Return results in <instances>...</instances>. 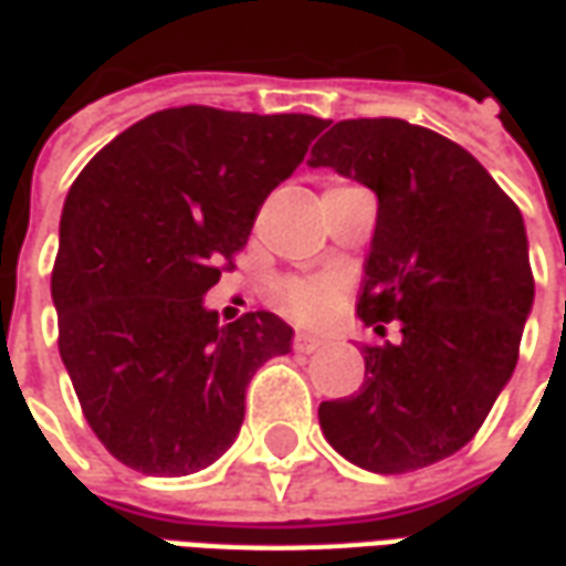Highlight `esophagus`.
Masks as SVG:
<instances>
[{"label": "esophagus", "mask_w": 566, "mask_h": 566, "mask_svg": "<svg viewBox=\"0 0 566 566\" xmlns=\"http://www.w3.org/2000/svg\"><path fill=\"white\" fill-rule=\"evenodd\" d=\"M323 344H326V340L319 338V335H311V332H298V335L292 338V347H295L298 354H314Z\"/></svg>", "instance_id": "1"}]
</instances>
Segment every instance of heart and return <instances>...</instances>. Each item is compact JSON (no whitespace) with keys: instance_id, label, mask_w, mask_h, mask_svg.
Listing matches in <instances>:
<instances>
[{"instance_id":"b5f03b06","label":"heart","mask_w":566,"mask_h":566,"mask_svg":"<svg viewBox=\"0 0 566 566\" xmlns=\"http://www.w3.org/2000/svg\"><path fill=\"white\" fill-rule=\"evenodd\" d=\"M332 283H319V280H292L276 290V304L280 311L298 323H311L332 304Z\"/></svg>"}]
</instances>
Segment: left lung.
Segmentation results:
<instances>
[{"instance_id": "1", "label": "left lung", "mask_w": 566, "mask_h": 566, "mask_svg": "<svg viewBox=\"0 0 566 566\" xmlns=\"http://www.w3.org/2000/svg\"><path fill=\"white\" fill-rule=\"evenodd\" d=\"M307 164L375 191L356 314L402 326L396 344L363 347L356 396L319 405L323 436L380 475L439 463L479 432L518 363L533 307L524 219L467 148L402 118L338 122Z\"/></svg>"}]
</instances>
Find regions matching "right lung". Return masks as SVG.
Returning a JSON list of instances; mask_svg holds the SVG:
<instances>
[{
  "label": "right lung",
  "mask_w": 566,
  "mask_h": 566,
  "mask_svg": "<svg viewBox=\"0 0 566 566\" xmlns=\"http://www.w3.org/2000/svg\"><path fill=\"white\" fill-rule=\"evenodd\" d=\"M323 127L314 115L164 109L72 182L51 274L60 359L124 467L174 479L216 463L238 439L252 375L292 350L276 314L219 323L203 295Z\"/></svg>",
  "instance_id": "obj_1"
}]
</instances>
